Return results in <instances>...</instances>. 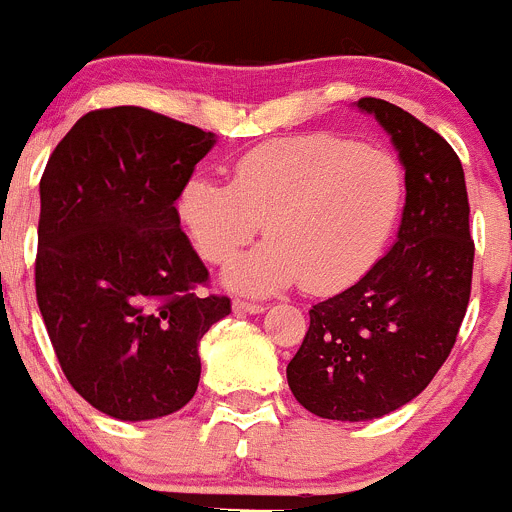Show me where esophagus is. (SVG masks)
<instances>
[{
    "label": "esophagus",
    "mask_w": 512,
    "mask_h": 512,
    "mask_svg": "<svg viewBox=\"0 0 512 512\" xmlns=\"http://www.w3.org/2000/svg\"><path fill=\"white\" fill-rule=\"evenodd\" d=\"M232 309H235V314H262L267 307L265 304L245 302V299H235V302H232Z\"/></svg>",
    "instance_id": "1"
}]
</instances>
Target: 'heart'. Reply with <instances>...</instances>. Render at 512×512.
<instances>
[{
  "label": "heart",
  "instance_id": "b5f03b06",
  "mask_svg": "<svg viewBox=\"0 0 512 512\" xmlns=\"http://www.w3.org/2000/svg\"><path fill=\"white\" fill-rule=\"evenodd\" d=\"M404 198V168L391 153L309 133L252 148L230 185L188 180L178 215L213 265L230 262L265 223L270 240L225 272L240 292L272 294L297 282L309 292H339L379 262Z\"/></svg>",
  "mask_w": 512,
  "mask_h": 512
}]
</instances>
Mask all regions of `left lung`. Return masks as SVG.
I'll use <instances>...</instances> for the list:
<instances>
[{
  "label": "left lung",
  "instance_id": "1",
  "mask_svg": "<svg viewBox=\"0 0 512 512\" xmlns=\"http://www.w3.org/2000/svg\"><path fill=\"white\" fill-rule=\"evenodd\" d=\"M389 133L406 178L391 250L356 285L309 309L287 364L294 399L332 421H374L416 399L456 344L473 275L466 175L456 151L404 108L359 98Z\"/></svg>",
  "mask_w": 512,
  "mask_h": 512
}]
</instances>
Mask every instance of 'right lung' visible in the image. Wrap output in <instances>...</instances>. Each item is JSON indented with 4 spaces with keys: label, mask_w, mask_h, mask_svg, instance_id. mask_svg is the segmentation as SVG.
<instances>
[{
    "label": "right lung",
    "mask_w": 512,
    "mask_h": 512,
    "mask_svg": "<svg viewBox=\"0 0 512 512\" xmlns=\"http://www.w3.org/2000/svg\"><path fill=\"white\" fill-rule=\"evenodd\" d=\"M218 136L138 106L74 123L39 183L36 302L69 384L101 414L151 421L198 391L200 339L230 314L175 200Z\"/></svg>",
    "instance_id": "1"
}]
</instances>
